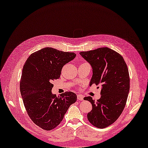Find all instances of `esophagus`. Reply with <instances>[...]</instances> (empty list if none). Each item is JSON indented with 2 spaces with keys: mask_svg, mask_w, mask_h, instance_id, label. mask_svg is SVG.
<instances>
[{
  "mask_svg": "<svg viewBox=\"0 0 148 148\" xmlns=\"http://www.w3.org/2000/svg\"><path fill=\"white\" fill-rule=\"evenodd\" d=\"M77 98L79 100H83L84 99V97L82 95H80V94H78L77 95Z\"/></svg>",
  "mask_w": 148,
  "mask_h": 148,
  "instance_id": "34e87169",
  "label": "esophagus"
}]
</instances>
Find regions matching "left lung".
Here are the masks:
<instances>
[{"instance_id": "8db88e82", "label": "left lung", "mask_w": 148, "mask_h": 148, "mask_svg": "<svg viewBox=\"0 0 148 148\" xmlns=\"http://www.w3.org/2000/svg\"><path fill=\"white\" fill-rule=\"evenodd\" d=\"M92 66L90 86H101L100 99L84 98L92 105L87 118L93 126L104 128L116 121L123 111L130 90V77L126 63L118 53L109 48L80 52Z\"/></svg>"}]
</instances>
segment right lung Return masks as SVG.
<instances>
[{
    "mask_svg": "<svg viewBox=\"0 0 148 148\" xmlns=\"http://www.w3.org/2000/svg\"><path fill=\"white\" fill-rule=\"evenodd\" d=\"M76 55L52 48H45L30 55L22 70L20 92L28 114L44 130H50L60 123L77 95L66 92L58 96L51 92L52 81L60 77L63 66Z\"/></svg>",
    "mask_w": 148,
    "mask_h": 148,
    "instance_id": "right-lung-1",
    "label": "right lung"
}]
</instances>
